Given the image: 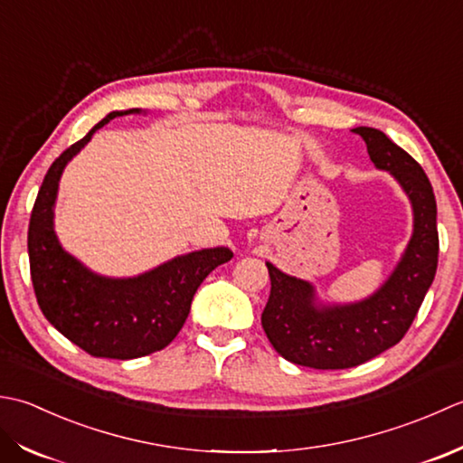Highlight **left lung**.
Returning <instances> with one entry per match:
<instances>
[{
  "instance_id": "obj_1",
  "label": "left lung",
  "mask_w": 463,
  "mask_h": 463,
  "mask_svg": "<svg viewBox=\"0 0 463 463\" xmlns=\"http://www.w3.org/2000/svg\"><path fill=\"white\" fill-rule=\"evenodd\" d=\"M377 169L390 172L408 195L413 232L398 266L372 296L326 304L314 284L266 261L271 291L261 326L288 362L314 370H345L390 350L408 332L438 269V207L428 175L380 129L355 128Z\"/></svg>"
}]
</instances>
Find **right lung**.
Wrapping results in <instances>:
<instances>
[{
    "label": "right lung",
    "instance_id": "add662e5",
    "mask_svg": "<svg viewBox=\"0 0 463 463\" xmlns=\"http://www.w3.org/2000/svg\"><path fill=\"white\" fill-rule=\"evenodd\" d=\"M128 113L141 109L108 113L55 159L37 194L27 232L32 281L47 322L83 352L111 360H134L164 350L185 324L202 281L233 258L230 248L220 245L184 253L134 278H108L61 248L53 210L63 169L99 128Z\"/></svg>",
    "mask_w": 463,
    "mask_h": 463
}]
</instances>
